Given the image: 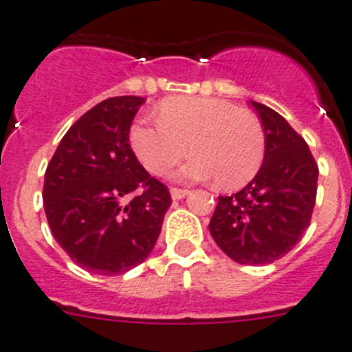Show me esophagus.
I'll return each instance as SVG.
<instances>
[{
    "mask_svg": "<svg viewBox=\"0 0 352 352\" xmlns=\"http://www.w3.org/2000/svg\"><path fill=\"white\" fill-rule=\"evenodd\" d=\"M170 192H172V198L173 199H182L184 196H188V189H180V188H172L170 189Z\"/></svg>",
    "mask_w": 352,
    "mask_h": 352,
    "instance_id": "1",
    "label": "esophagus"
}]
</instances>
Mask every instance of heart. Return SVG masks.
Listing matches in <instances>:
<instances>
[{"instance_id":"heart-1","label":"heart","mask_w":352,"mask_h":352,"mask_svg":"<svg viewBox=\"0 0 352 352\" xmlns=\"http://www.w3.org/2000/svg\"><path fill=\"white\" fill-rule=\"evenodd\" d=\"M160 121L138 119L129 145L145 168L163 175L186 154H195L179 177L207 180L223 189L245 186L261 168L267 137L256 113L219 98H170L157 109Z\"/></svg>"}]
</instances>
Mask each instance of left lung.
Wrapping results in <instances>:
<instances>
[{"instance_id":"left-lung-1","label":"left lung","mask_w":352,"mask_h":352,"mask_svg":"<svg viewBox=\"0 0 352 352\" xmlns=\"http://www.w3.org/2000/svg\"><path fill=\"white\" fill-rule=\"evenodd\" d=\"M261 119L267 151L242 191L219 196L208 230L221 251L240 265H267L300 242L318 192V163L307 142L280 113L251 101Z\"/></svg>"}]
</instances>
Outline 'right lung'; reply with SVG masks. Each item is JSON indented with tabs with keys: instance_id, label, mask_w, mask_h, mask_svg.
<instances>
[{
	"instance_id": "obj_1",
	"label": "right lung",
	"mask_w": 352,
	"mask_h": 352,
	"mask_svg": "<svg viewBox=\"0 0 352 352\" xmlns=\"http://www.w3.org/2000/svg\"><path fill=\"white\" fill-rule=\"evenodd\" d=\"M140 96L103 100L59 142L45 172L43 208L54 239L78 267L119 275L145 261L172 205L168 188L148 175L129 128Z\"/></svg>"
}]
</instances>
